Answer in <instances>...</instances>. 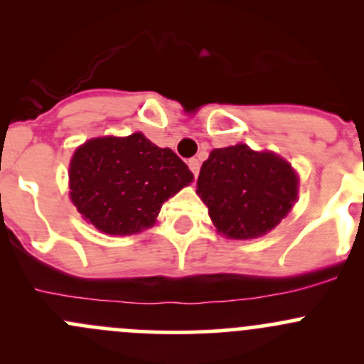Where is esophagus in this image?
Here are the masks:
<instances>
[{"label": "esophagus", "instance_id": "obj_1", "mask_svg": "<svg viewBox=\"0 0 364 364\" xmlns=\"http://www.w3.org/2000/svg\"><path fill=\"white\" fill-rule=\"evenodd\" d=\"M188 167H190V171L193 172V176L197 178V174H199V171H200V161L197 159H190L188 160Z\"/></svg>", "mask_w": 364, "mask_h": 364}]
</instances>
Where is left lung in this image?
I'll return each instance as SVG.
<instances>
[{"mask_svg":"<svg viewBox=\"0 0 364 364\" xmlns=\"http://www.w3.org/2000/svg\"><path fill=\"white\" fill-rule=\"evenodd\" d=\"M197 193L223 236L250 240L287 216L297 199V176L280 156L236 144L209 153Z\"/></svg>","mask_w":364,"mask_h":364,"instance_id":"left-lung-1","label":"left lung"}]
</instances>
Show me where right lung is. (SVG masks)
<instances>
[{
    "mask_svg": "<svg viewBox=\"0 0 364 364\" xmlns=\"http://www.w3.org/2000/svg\"><path fill=\"white\" fill-rule=\"evenodd\" d=\"M172 149L142 134L84 142L70 161V197L77 211L105 234H135L155 223L161 204L192 183Z\"/></svg>",
    "mask_w": 364,
    "mask_h": 364,
    "instance_id": "right-lung-1",
    "label": "right lung"
}]
</instances>
